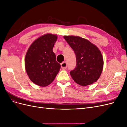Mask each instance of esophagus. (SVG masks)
I'll use <instances>...</instances> for the list:
<instances>
[{
	"label": "esophagus",
	"instance_id": "34e87169",
	"mask_svg": "<svg viewBox=\"0 0 127 127\" xmlns=\"http://www.w3.org/2000/svg\"><path fill=\"white\" fill-rule=\"evenodd\" d=\"M61 68H62L63 70L66 69L67 67V64L66 63V62H63L61 64Z\"/></svg>",
	"mask_w": 127,
	"mask_h": 127
}]
</instances>
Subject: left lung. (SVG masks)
<instances>
[{
	"label": "left lung",
	"mask_w": 127,
	"mask_h": 127,
	"mask_svg": "<svg viewBox=\"0 0 127 127\" xmlns=\"http://www.w3.org/2000/svg\"><path fill=\"white\" fill-rule=\"evenodd\" d=\"M64 37L76 55V66L70 72L72 79L83 86L96 82L103 67V58L98 48L88 40L79 36Z\"/></svg>",
	"instance_id": "8db88e82"
}]
</instances>
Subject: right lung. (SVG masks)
<instances>
[{
  "instance_id": "add662e5",
  "label": "right lung",
  "mask_w": 127,
  "mask_h": 127,
  "mask_svg": "<svg viewBox=\"0 0 127 127\" xmlns=\"http://www.w3.org/2000/svg\"><path fill=\"white\" fill-rule=\"evenodd\" d=\"M57 39V36L51 34L41 36L33 42L26 53V72L31 80L40 86L50 84L61 68L52 50Z\"/></svg>"
}]
</instances>
